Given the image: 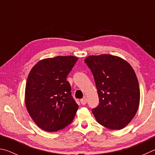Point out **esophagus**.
<instances>
[{
    "mask_svg": "<svg viewBox=\"0 0 155 155\" xmlns=\"http://www.w3.org/2000/svg\"><path fill=\"white\" fill-rule=\"evenodd\" d=\"M80 102L82 105H85L86 104V103H87V99H86V97H84V98H83L80 100Z\"/></svg>",
    "mask_w": 155,
    "mask_h": 155,
    "instance_id": "1",
    "label": "esophagus"
}]
</instances>
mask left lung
Here are the masks:
<instances>
[{"instance_id": "left-lung-1", "label": "left lung", "mask_w": 155, "mask_h": 155, "mask_svg": "<svg viewBox=\"0 0 155 155\" xmlns=\"http://www.w3.org/2000/svg\"><path fill=\"white\" fill-rule=\"evenodd\" d=\"M84 61L98 93L99 104L92 110L97 121L109 129L124 128L140 105V86L134 69L125 60L110 54L88 56Z\"/></svg>"}]
</instances>
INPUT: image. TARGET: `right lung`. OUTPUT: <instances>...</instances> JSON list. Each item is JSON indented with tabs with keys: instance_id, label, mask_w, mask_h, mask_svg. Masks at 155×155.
Returning a JSON list of instances; mask_svg holds the SVG:
<instances>
[{
	"instance_id": "1",
	"label": "right lung",
	"mask_w": 155,
	"mask_h": 155,
	"mask_svg": "<svg viewBox=\"0 0 155 155\" xmlns=\"http://www.w3.org/2000/svg\"><path fill=\"white\" fill-rule=\"evenodd\" d=\"M78 58L58 56L34 65L27 78L24 101L27 111L41 129L62 130L72 123L78 109L67 77Z\"/></svg>"
}]
</instances>
